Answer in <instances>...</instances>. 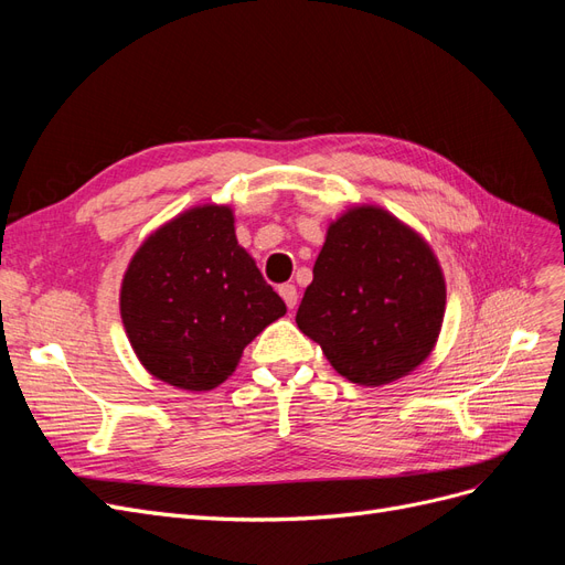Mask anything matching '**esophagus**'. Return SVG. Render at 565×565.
<instances>
[{
    "label": "esophagus",
    "mask_w": 565,
    "mask_h": 565,
    "mask_svg": "<svg viewBox=\"0 0 565 565\" xmlns=\"http://www.w3.org/2000/svg\"><path fill=\"white\" fill-rule=\"evenodd\" d=\"M278 292H280V297L285 299L287 309L295 311V306H297V287H295V285H280Z\"/></svg>",
    "instance_id": "obj_1"
}]
</instances>
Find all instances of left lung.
<instances>
[{
	"mask_svg": "<svg viewBox=\"0 0 565 565\" xmlns=\"http://www.w3.org/2000/svg\"><path fill=\"white\" fill-rule=\"evenodd\" d=\"M446 282L422 237L380 207L337 218L297 311L299 330L353 384L382 386L431 353Z\"/></svg>",
	"mask_w": 565,
	"mask_h": 565,
	"instance_id": "8db88e82",
	"label": "left lung"
}]
</instances>
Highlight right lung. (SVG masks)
Here are the masks:
<instances>
[{"label": "right lung", "mask_w": 565, "mask_h": 565, "mask_svg": "<svg viewBox=\"0 0 565 565\" xmlns=\"http://www.w3.org/2000/svg\"><path fill=\"white\" fill-rule=\"evenodd\" d=\"M119 311L150 374L185 391H210L287 309L237 245L233 212L207 204L169 221L134 254Z\"/></svg>", "instance_id": "add662e5"}]
</instances>
